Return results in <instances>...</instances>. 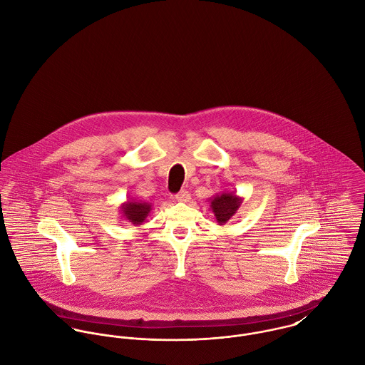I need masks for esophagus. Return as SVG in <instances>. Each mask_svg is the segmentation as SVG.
<instances>
[{"instance_id": "34e87169", "label": "esophagus", "mask_w": 365, "mask_h": 365, "mask_svg": "<svg viewBox=\"0 0 365 365\" xmlns=\"http://www.w3.org/2000/svg\"><path fill=\"white\" fill-rule=\"evenodd\" d=\"M190 200H191V194H190L188 191H185V190L180 191V192L175 195V201H177V202H182V204H187Z\"/></svg>"}]
</instances>
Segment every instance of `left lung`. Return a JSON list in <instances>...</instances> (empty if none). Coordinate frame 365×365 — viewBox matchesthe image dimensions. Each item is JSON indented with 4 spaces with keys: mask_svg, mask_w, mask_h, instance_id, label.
Masks as SVG:
<instances>
[{
    "mask_svg": "<svg viewBox=\"0 0 365 365\" xmlns=\"http://www.w3.org/2000/svg\"><path fill=\"white\" fill-rule=\"evenodd\" d=\"M243 204V198L233 194V192H222L216 194L210 198V210L213 212L216 222L222 226L225 225L230 217L235 216V213L239 210L240 205Z\"/></svg>",
    "mask_w": 365,
    "mask_h": 365,
    "instance_id": "1",
    "label": "left lung"
}]
</instances>
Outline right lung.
<instances>
[{
  "label": "right lung",
  "mask_w": 365,
  "mask_h": 365,
  "mask_svg": "<svg viewBox=\"0 0 365 365\" xmlns=\"http://www.w3.org/2000/svg\"><path fill=\"white\" fill-rule=\"evenodd\" d=\"M119 210H120V217H123L126 222H129L135 226H139L149 216V213L152 210V204L129 200L119 207Z\"/></svg>",
  "instance_id": "add662e5"
}]
</instances>
